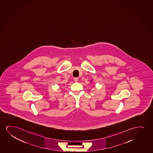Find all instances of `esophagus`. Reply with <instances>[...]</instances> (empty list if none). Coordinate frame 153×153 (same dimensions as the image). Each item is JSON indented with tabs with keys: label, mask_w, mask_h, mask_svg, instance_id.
Returning <instances> with one entry per match:
<instances>
[{
	"label": "esophagus",
	"mask_w": 153,
	"mask_h": 153,
	"mask_svg": "<svg viewBox=\"0 0 153 153\" xmlns=\"http://www.w3.org/2000/svg\"><path fill=\"white\" fill-rule=\"evenodd\" d=\"M74 80L76 82H78V78L77 77L74 78Z\"/></svg>",
	"instance_id": "esophagus-1"
}]
</instances>
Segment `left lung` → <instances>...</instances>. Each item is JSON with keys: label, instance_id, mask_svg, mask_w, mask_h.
<instances>
[{"label": "left lung", "instance_id": "obj_1", "mask_svg": "<svg viewBox=\"0 0 153 153\" xmlns=\"http://www.w3.org/2000/svg\"><path fill=\"white\" fill-rule=\"evenodd\" d=\"M91 82H92V80H91Z\"/></svg>", "mask_w": 153, "mask_h": 153}]
</instances>
